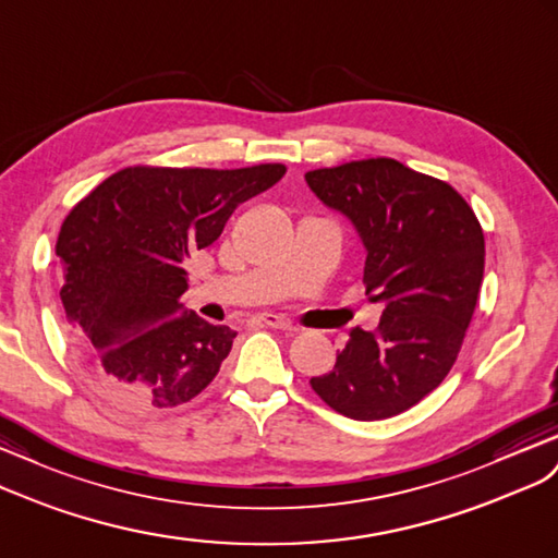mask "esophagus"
Wrapping results in <instances>:
<instances>
[{
    "label": "esophagus",
    "mask_w": 558,
    "mask_h": 558,
    "mask_svg": "<svg viewBox=\"0 0 558 558\" xmlns=\"http://www.w3.org/2000/svg\"><path fill=\"white\" fill-rule=\"evenodd\" d=\"M256 320L268 325V327H276V330H288V332L296 330V327L288 318L278 316V313H259V316H256Z\"/></svg>",
    "instance_id": "34e87169"
}]
</instances>
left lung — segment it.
Instances as JSON below:
<instances>
[{
	"instance_id": "1",
	"label": "left lung",
	"mask_w": 558,
	"mask_h": 558,
	"mask_svg": "<svg viewBox=\"0 0 558 558\" xmlns=\"http://www.w3.org/2000/svg\"><path fill=\"white\" fill-rule=\"evenodd\" d=\"M325 207L351 221L365 247V294L381 304L375 332L353 327L311 387L339 415H401L446 379L474 316L485 242L476 214L446 181L391 157L306 171Z\"/></svg>"
}]
</instances>
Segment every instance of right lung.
Wrapping results in <instances>:
<instances>
[{"label": "right lung", "mask_w": 558, "mask_h": 558, "mask_svg": "<svg viewBox=\"0 0 558 558\" xmlns=\"http://www.w3.org/2000/svg\"><path fill=\"white\" fill-rule=\"evenodd\" d=\"M282 165L126 167L68 214L61 302L96 389L126 410L189 403L217 377L235 332L185 311V264Z\"/></svg>", "instance_id": "add662e5"}]
</instances>
